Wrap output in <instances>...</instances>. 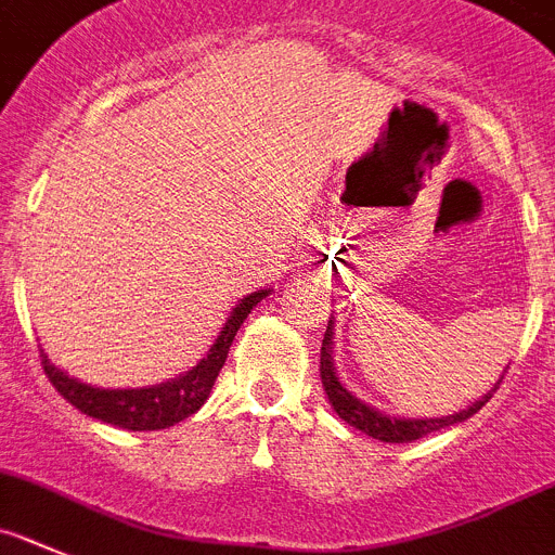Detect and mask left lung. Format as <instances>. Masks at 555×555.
Segmentation results:
<instances>
[{"mask_svg": "<svg viewBox=\"0 0 555 555\" xmlns=\"http://www.w3.org/2000/svg\"><path fill=\"white\" fill-rule=\"evenodd\" d=\"M328 348H332V326H328L326 334H323V348H321V378H323V389H326V396H328V403H332L334 412H337L348 426L359 428V431L367 434V437L373 439H382V442H414V439L426 437V434L431 431H439V428L467 421V417H473V414H476L498 389L495 387L492 392H487L481 401L473 403L470 409L451 414V417H431V421H398V417H387V414L376 412V409H371L367 403H362L357 396H351V392L339 384L337 373H334L332 351H328Z\"/></svg>", "mask_w": 555, "mask_h": 555, "instance_id": "left-lung-1", "label": "left lung"}]
</instances>
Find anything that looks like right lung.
I'll list each match as a JSON object with an SVG mask.
<instances>
[{"mask_svg":"<svg viewBox=\"0 0 555 555\" xmlns=\"http://www.w3.org/2000/svg\"><path fill=\"white\" fill-rule=\"evenodd\" d=\"M271 289H257L251 296L243 298L237 307L229 314L227 326L218 334L207 357L188 371L184 376L173 378V382L157 384V387H143V389H99L88 387V384L68 378L66 373L57 371L52 362L41 353V364L52 387L57 389L60 396L66 398L72 406L96 421L109 423V426L127 428V431H157V428H168L173 423L191 417L193 412L204 406V401L212 392L218 373H221L227 353L232 348V339L243 321L248 318L254 307L268 296Z\"/></svg>","mask_w":555,"mask_h":555,"instance_id":"1","label":"right lung"}]
</instances>
